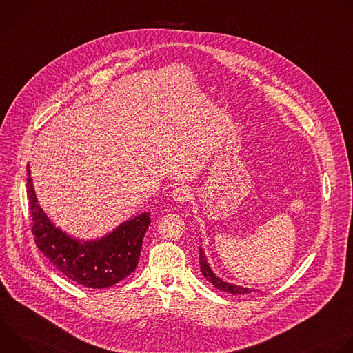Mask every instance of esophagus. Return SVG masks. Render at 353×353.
<instances>
[{"mask_svg":"<svg viewBox=\"0 0 353 353\" xmlns=\"http://www.w3.org/2000/svg\"><path fill=\"white\" fill-rule=\"evenodd\" d=\"M191 190L187 188V187H177L172 191V198L173 201H176V203L179 204H184L187 203V201L191 199Z\"/></svg>","mask_w":353,"mask_h":353,"instance_id":"obj_1","label":"esophagus"}]
</instances>
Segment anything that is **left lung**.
Segmentation results:
<instances>
[{
  "label": "left lung",
  "instance_id": "left-lung-1",
  "mask_svg": "<svg viewBox=\"0 0 353 353\" xmlns=\"http://www.w3.org/2000/svg\"><path fill=\"white\" fill-rule=\"evenodd\" d=\"M199 267H201V272H203V275L218 289L223 290V292H228V293H233V294H245V293H250L253 292V289L250 288H243V286H239V285H233V283H229V282H225L223 279L218 278L214 271L211 270L208 261H207V257L204 254L203 248L199 247Z\"/></svg>",
  "mask_w": 353,
  "mask_h": 353
}]
</instances>
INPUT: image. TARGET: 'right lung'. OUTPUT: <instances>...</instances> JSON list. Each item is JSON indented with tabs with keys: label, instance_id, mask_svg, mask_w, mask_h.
<instances>
[{
	"label": "right lung",
	"instance_id": "obj_1",
	"mask_svg": "<svg viewBox=\"0 0 353 353\" xmlns=\"http://www.w3.org/2000/svg\"><path fill=\"white\" fill-rule=\"evenodd\" d=\"M26 169L32 233L37 248L50 263L71 281L93 289L113 286L134 272L150 225L149 212L123 222L100 239L78 240L64 233L43 212L37 204L30 166Z\"/></svg>",
	"mask_w": 353,
	"mask_h": 353
}]
</instances>
